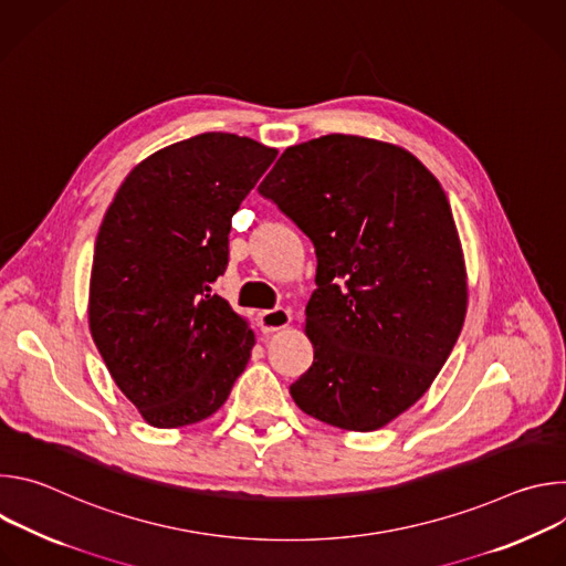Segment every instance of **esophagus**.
<instances>
[{
    "label": "esophagus",
    "mask_w": 566,
    "mask_h": 566,
    "mask_svg": "<svg viewBox=\"0 0 566 566\" xmlns=\"http://www.w3.org/2000/svg\"><path fill=\"white\" fill-rule=\"evenodd\" d=\"M291 325V311L289 308H269V311H262L260 313V327L264 334H273V332H280L284 327Z\"/></svg>",
    "instance_id": "1"
}]
</instances>
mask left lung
Instances as JSON below:
<instances>
[{
    "mask_svg": "<svg viewBox=\"0 0 566 566\" xmlns=\"http://www.w3.org/2000/svg\"><path fill=\"white\" fill-rule=\"evenodd\" d=\"M317 258L306 304L313 365L291 396L308 417L371 432L412 408L448 360L468 286L446 192L417 156L327 134L260 184Z\"/></svg>",
    "mask_w": 566,
    "mask_h": 566,
    "instance_id": "1",
    "label": "left lung"
}]
</instances>
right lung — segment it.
Instances as JSON below:
<instances>
[{
  "mask_svg": "<svg viewBox=\"0 0 566 566\" xmlns=\"http://www.w3.org/2000/svg\"><path fill=\"white\" fill-rule=\"evenodd\" d=\"M277 149L208 132L147 156L118 188L96 237L90 329L120 391L154 428L214 415L255 336L212 293L239 203Z\"/></svg>",
  "mask_w": 566,
  "mask_h": 566,
  "instance_id": "add662e5",
  "label": "right lung"
}]
</instances>
